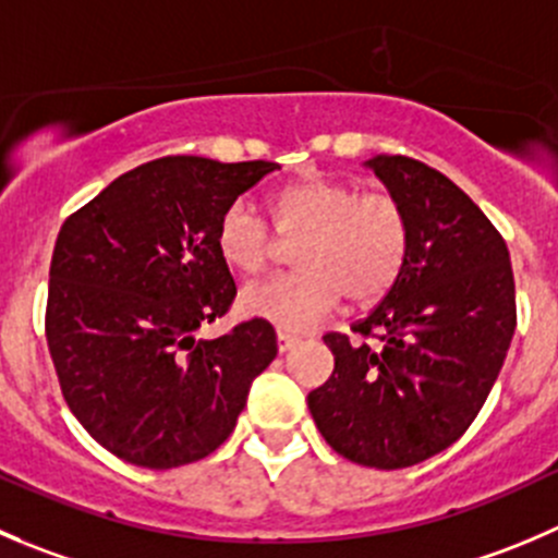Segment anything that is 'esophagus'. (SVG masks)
I'll list each match as a JSON object with an SVG mask.
<instances>
[{
	"instance_id": "1",
	"label": "esophagus",
	"mask_w": 558,
	"mask_h": 558,
	"mask_svg": "<svg viewBox=\"0 0 558 558\" xmlns=\"http://www.w3.org/2000/svg\"><path fill=\"white\" fill-rule=\"evenodd\" d=\"M296 343H300V338H296V335L278 332V349H280V354H283V351H291Z\"/></svg>"
}]
</instances>
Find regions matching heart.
Wrapping results in <instances>:
<instances>
[{
	"label": "heart",
	"instance_id": "1",
	"mask_svg": "<svg viewBox=\"0 0 558 558\" xmlns=\"http://www.w3.org/2000/svg\"><path fill=\"white\" fill-rule=\"evenodd\" d=\"M280 240H300L289 275L245 286L247 316L280 329H307L338 307L343 294L367 305L387 294L409 256V215L381 191H365L329 177H305L272 196ZM215 247L231 269L253 275L272 262L278 242L247 202L223 209Z\"/></svg>",
	"mask_w": 558,
	"mask_h": 558
}]
</instances>
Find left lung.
Returning a JSON list of instances; mask_svg holds the SVG:
<instances>
[{
    "instance_id": "1",
    "label": "left lung",
    "mask_w": 558,
    "mask_h": 558,
    "mask_svg": "<svg viewBox=\"0 0 558 558\" xmlns=\"http://www.w3.org/2000/svg\"><path fill=\"white\" fill-rule=\"evenodd\" d=\"M367 169L409 215V256L360 338L329 332L335 371L307 395L338 456L405 469L456 445L483 409L515 332L510 251L483 209L441 171L403 155Z\"/></svg>"
}]
</instances>
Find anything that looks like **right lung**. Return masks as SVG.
I'll list each match as a JSON object with an SVG mask.
<instances>
[{
  "mask_svg": "<svg viewBox=\"0 0 558 558\" xmlns=\"http://www.w3.org/2000/svg\"><path fill=\"white\" fill-rule=\"evenodd\" d=\"M275 169L193 155L149 160L59 229L48 351L70 411L111 456L144 469L207 458L278 354L272 324L262 318L196 338L236 296L215 247L220 215Z\"/></svg>",
  "mask_w": 558,
  "mask_h": 558,
  "instance_id": "obj_1",
  "label": "right lung"
}]
</instances>
